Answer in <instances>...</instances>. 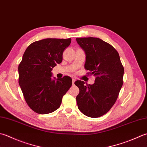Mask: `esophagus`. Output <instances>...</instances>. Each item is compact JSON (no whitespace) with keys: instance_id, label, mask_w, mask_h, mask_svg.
<instances>
[{"instance_id":"obj_1","label":"esophagus","mask_w":147,"mask_h":147,"mask_svg":"<svg viewBox=\"0 0 147 147\" xmlns=\"http://www.w3.org/2000/svg\"><path fill=\"white\" fill-rule=\"evenodd\" d=\"M72 81H73V84L74 85V82L76 81V79L75 78H73L72 79Z\"/></svg>"}]
</instances>
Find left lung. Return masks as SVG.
Returning <instances> with one entry per match:
<instances>
[{"instance_id": "obj_1", "label": "left lung", "mask_w": 147, "mask_h": 147, "mask_svg": "<svg viewBox=\"0 0 147 147\" xmlns=\"http://www.w3.org/2000/svg\"><path fill=\"white\" fill-rule=\"evenodd\" d=\"M76 41L86 54L87 74L96 76L93 85L81 80L74 82L80 89L78 107L85 115H104L115 103L123 85L124 73L119 54L111 45L96 37H80Z\"/></svg>"}]
</instances>
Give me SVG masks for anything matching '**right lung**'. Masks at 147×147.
<instances>
[{
  "mask_svg": "<svg viewBox=\"0 0 147 147\" xmlns=\"http://www.w3.org/2000/svg\"><path fill=\"white\" fill-rule=\"evenodd\" d=\"M71 42V38L45 39L32 42L24 52L18 65V83L26 102L37 113L57 110L71 87V77L52 80L51 73L62 62L63 52Z\"/></svg>",
  "mask_w": 147,
  "mask_h": 147,
  "instance_id": "1",
  "label": "right lung"
}]
</instances>
